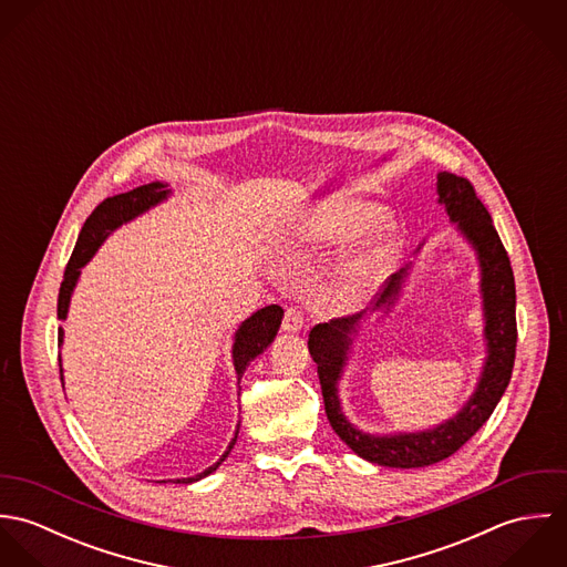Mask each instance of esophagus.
I'll return each mask as SVG.
<instances>
[{
  "label": "esophagus",
  "instance_id": "obj_1",
  "mask_svg": "<svg viewBox=\"0 0 567 567\" xmlns=\"http://www.w3.org/2000/svg\"><path fill=\"white\" fill-rule=\"evenodd\" d=\"M281 327L286 329V331H299L301 327H303V317H301V312L297 310V308H286V312H284V319H281Z\"/></svg>",
  "mask_w": 567,
  "mask_h": 567
}]
</instances>
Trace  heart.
<instances>
[{"label":"heart","instance_id":"1","mask_svg":"<svg viewBox=\"0 0 567 567\" xmlns=\"http://www.w3.org/2000/svg\"><path fill=\"white\" fill-rule=\"evenodd\" d=\"M373 214V207L364 205V203H344V205H338L333 209L327 212V216H323L317 225V231H321L324 236H333V234H344L358 225H362L369 216ZM389 227L386 225H380L371 238L364 244L362 252L358 255V259L353 261V272H364L369 270L384 252L386 248V240H389Z\"/></svg>","mask_w":567,"mask_h":567}]
</instances>
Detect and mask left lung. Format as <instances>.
<instances>
[{
	"mask_svg": "<svg viewBox=\"0 0 567 567\" xmlns=\"http://www.w3.org/2000/svg\"><path fill=\"white\" fill-rule=\"evenodd\" d=\"M439 200L445 205L450 218L461 225L463 234L476 246L481 266H483V295H485L486 340L488 358L485 373L478 384L476 395L470 400L452 421L419 434L400 436H369L358 432L340 412L336 380L344 360L347 340L360 315L336 317L329 323L315 324L310 331L308 349L317 362L321 391H323L324 414L333 432L364 461L384 465V467H425L456 454L483 425L491 412L504 395L517 347V319H515V277L511 268L508 252L499 240L491 214L476 194V187L470 178L456 176L452 172H439ZM402 272L391 275L384 281V290L378 295V308L393 303L400 290Z\"/></svg>",
	"mask_w": 567,
	"mask_h": 567,
	"instance_id": "obj_1",
	"label": "left lung"
}]
</instances>
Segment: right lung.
Segmentation results:
<instances>
[{
  "label": "right lung",
  "instance_id": "right-lung-1",
  "mask_svg": "<svg viewBox=\"0 0 567 567\" xmlns=\"http://www.w3.org/2000/svg\"><path fill=\"white\" fill-rule=\"evenodd\" d=\"M165 194L167 192L163 189L162 183L140 185V187L128 189L124 194H115V196L104 198L91 212V216L86 218V223L82 227L79 243L74 246V252H72V257L68 261L65 279H63L61 290H59V319L61 321L68 317L70 297H72V290H74L76 279L81 275L82 266L91 259V255L97 250V246L109 236V231H113L122 223L135 218L137 214L146 212L148 207H153L155 203H159L162 198H165ZM281 317H284V310L279 306H266V308L257 310L250 319L244 321L240 331L236 333V342H234V364H236V371H238V380H243L248 362L252 358H257L272 342V338H275V333H277V329L281 324ZM61 340H63V329H59V344H61ZM61 380H63V375H61ZM236 439H238V430H236V436L229 443L227 452L223 454V458L216 465H212L209 470H205L203 474H198L194 478H183V481H176V483H185L187 485V483L200 481V478L209 476L212 472H216L218 465L229 456L231 447L236 445Z\"/></svg>",
  "mask_w": 567,
  "mask_h": 567
}]
</instances>
